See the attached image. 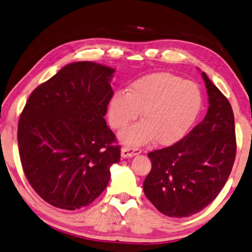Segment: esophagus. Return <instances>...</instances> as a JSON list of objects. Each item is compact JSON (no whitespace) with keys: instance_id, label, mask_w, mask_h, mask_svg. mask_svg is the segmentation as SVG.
Returning a JSON list of instances; mask_svg holds the SVG:
<instances>
[{"instance_id":"obj_1","label":"esophagus","mask_w":252,"mask_h":252,"mask_svg":"<svg viewBox=\"0 0 252 252\" xmlns=\"http://www.w3.org/2000/svg\"><path fill=\"white\" fill-rule=\"evenodd\" d=\"M141 154V149L139 148H133V147H123L121 150V156L123 158H131L135 155Z\"/></svg>"}]
</instances>
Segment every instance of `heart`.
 Instances as JSON below:
<instances>
[{
    "label": "heart",
    "instance_id": "heart-1",
    "mask_svg": "<svg viewBox=\"0 0 252 252\" xmlns=\"http://www.w3.org/2000/svg\"><path fill=\"white\" fill-rule=\"evenodd\" d=\"M201 107V93L195 84L169 73H155L134 81L127 93L117 92L110 99V126L121 130L138 118L142 122L127 127L120 139L130 146L154 141L170 145L189 129Z\"/></svg>",
    "mask_w": 252,
    "mask_h": 252
}]
</instances>
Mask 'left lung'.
Listing matches in <instances>:
<instances>
[{
    "mask_svg": "<svg viewBox=\"0 0 252 252\" xmlns=\"http://www.w3.org/2000/svg\"><path fill=\"white\" fill-rule=\"evenodd\" d=\"M202 77L210 103L205 118L173 146L148 154L151 170L143 191L170 218L189 217L209 205L225 185L235 159L232 107L204 71Z\"/></svg>",
    "mask_w": 252,
    "mask_h": 252,
    "instance_id": "8db88e82",
    "label": "left lung"
}]
</instances>
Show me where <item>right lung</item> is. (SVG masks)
<instances>
[{
    "label": "right lung",
    "instance_id": "add662e5",
    "mask_svg": "<svg viewBox=\"0 0 252 252\" xmlns=\"http://www.w3.org/2000/svg\"><path fill=\"white\" fill-rule=\"evenodd\" d=\"M114 69L69 63L35 89L20 115L18 146L25 175L40 197L78 210L109 184L121 150L104 115L113 96Z\"/></svg>",
    "mask_w": 252,
    "mask_h": 252
}]
</instances>
